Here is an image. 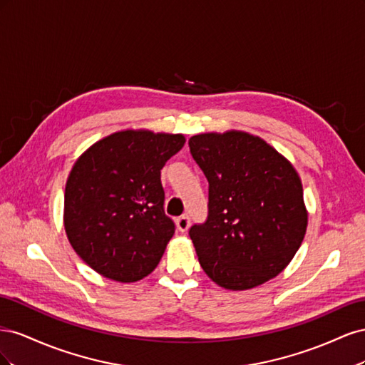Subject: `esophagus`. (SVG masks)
Segmentation results:
<instances>
[{
	"label": "esophagus",
	"instance_id": "obj_1",
	"mask_svg": "<svg viewBox=\"0 0 365 365\" xmlns=\"http://www.w3.org/2000/svg\"><path fill=\"white\" fill-rule=\"evenodd\" d=\"M175 222H176V228H178L181 233H185V231L189 230V227H190V219H189V216H187V215L180 216L178 219L175 220Z\"/></svg>",
	"mask_w": 365,
	"mask_h": 365
}]
</instances>
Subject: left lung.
Masks as SVG:
<instances>
[{
    "label": "left lung",
    "mask_w": 365,
    "mask_h": 365,
    "mask_svg": "<svg viewBox=\"0 0 365 365\" xmlns=\"http://www.w3.org/2000/svg\"><path fill=\"white\" fill-rule=\"evenodd\" d=\"M208 181V216L189 235L202 269L220 288L245 291L279 275L306 235L307 210L294 165L242 130L189 140Z\"/></svg>",
    "instance_id": "left-lung-1"
}]
</instances>
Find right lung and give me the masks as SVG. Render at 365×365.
<instances>
[{
	"label": "right lung",
	"instance_id": "1",
	"mask_svg": "<svg viewBox=\"0 0 365 365\" xmlns=\"http://www.w3.org/2000/svg\"><path fill=\"white\" fill-rule=\"evenodd\" d=\"M184 143L182 134L126 129L76 160L65 185L63 227L88 267L121 283L157 268L175 233L163 207L161 169Z\"/></svg>",
	"mask_w": 365,
	"mask_h": 365
}]
</instances>
